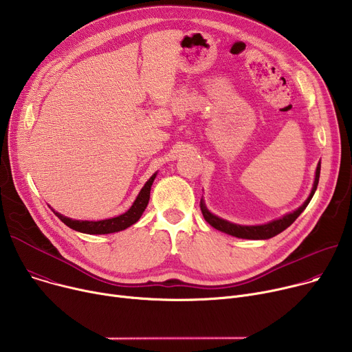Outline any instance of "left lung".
Segmentation results:
<instances>
[{"label":"left lung","mask_w":352,"mask_h":352,"mask_svg":"<svg viewBox=\"0 0 352 352\" xmlns=\"http://www.w3.org/2000/svg\"><path fill=\"white\" fill-rule=\"evenodd\" d=\"M318 178H320V163L317 164L316 168V177H314V184L311 188V192L309 195V198L305 201V204L298 208L295 212L287 213L285 216H282L280 219L272 220L270 223H265V225H260V226H241V225H236V223H230L225 219H221L213 213H210L204 202V199H201V210L202 214L205 217V220L209 223V225L223 233H228L230 236L239 237V239H248V240H267L271 239L276 234H279L280 232H283L285 229L289 228L292 223L299 217V214L306 209V206L309 205V202L311 201L316 189H317V184H318Z\"/></svg>","instance_id":"1"}]
</instances>
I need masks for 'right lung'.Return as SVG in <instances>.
I'll return each mask as SVG.
<instances>
[{
  "label": "right lung",
  "mask_w": 352,
  "mask_h": 352,
  "mask_svg": "<svg viewBox=\"0 0 352 352\" xmlns=\"http://www.w3.org/2000/svg\"><path fill=\"white\" fill-rule=\"evenodd\" d=\"M157 173L153 174L148 181L144 184V186L142 188V190L139 192L136 201L133 202V205L131 206V209L124 212L123 214H119L116 217L112 219H105V220H76V219H70L63 216L57 212H54V214L65 223L66 226H69L70 229L80 232V233H87V234H109V233H115V232H120L124 230L127 228H131L132 225L140 219V216L143 214L148 199H150V189L153 185V181L155 178Z\"/></svg>",
  "instance_id": "1"
}]
</instances>
